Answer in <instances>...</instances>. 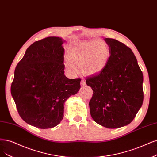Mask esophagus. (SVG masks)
Instances as JSON below:
<instances>
[{"label":"esophagus","mask_w":157,"mask_h":157,"mask_svg":"<svg viewBox=\"0 0 157 157\" xmlns=\"http://www.w3.org/2000/svg\"><path fill=\"white\" fill-rule=\"evenodd\" d=\"M80 84H81V86H85L86 85V80H85L84 78H82V80H81V82H80Z\"/></svg>","instance_id":"1"}]
</instances>
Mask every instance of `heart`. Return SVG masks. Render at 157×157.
Wrapping results in <instances>:
<instances>
[{
  "label": "heart",
  "instance_id": "b5f03b06",
  "mask_svg": "<svg viewBox=\"0 0 157 157\" xmlns=\"http://www.w3.org/2000/svg\"><path fill=\"white\" fill-rule=\"evenodd\" d=\"M65 64L75 71L74 64L81 66L82 71L89 75L99 73L105 69L110 58V50L102 40H94L75 44L69 48Z\"/></svg>",
  "mask_w": 157,
  "mask_h": 157
}]
</instances>
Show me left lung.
Returning <instances> with one entry per match:
<instances>
[{
	"label": "left lung",
	"instance_id": "obj_1",
	"mask_svg": "<svg viewBox=\"0 0 157 157\" xmlns=\"http://www.w3.org/2000/svg\"><path fill=\"white\" fill-rule=\"evenodd\" d=\"M105 41L109 47V62L98 75L86 78L93 90L89 106L97 123L116 128L131 123L141 108L144 77L130 48L114 39Z\"/></svg>",
	"mask_w": 157,
	"mask_h": 157
}]
</instances>
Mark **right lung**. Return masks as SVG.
<instances>
[{
	"instance_id": "right-lung-1",
	"label": "right lung",
	"mask_w": 157,
	"mask_h": 157,
	"mask_svg": "<svg viewBox=\"0 0 157 157\" xmlns=\"http://www.w3.org/2000/svg\"><path fill=\"white\" fill-rule=\"evenodd\" d=\"M63 42L55 36L34 42L15 67L11 94L19 116L30 125L43 129L58 125L65 102L80 88V78L64 75Z\"/></svg>"
}]
</instances>
